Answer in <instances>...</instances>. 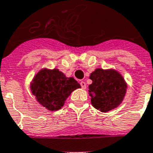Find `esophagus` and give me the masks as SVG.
<instances>
[{
    "mask_svg": "<svg viewBox=\"0 0 153 153\" xmlns=\"http://www.w3.org/2000/svg\"><path fill=\"white\" fill-rule=\"evenodd\" d=\"M80 85H81L83 89H86V83L84 81H81L80 82Z\"/></svg>",
    "mask_w": 153,
    "mask_h": 153,
    "instance_id": "1",
    "label": "esophagus"
}]
</instances>
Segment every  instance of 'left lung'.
<instances>
[{"instance_id": "obj_1", "label": "left lung", "mask_w": 153, "mask_h": 153, "mask_svg": "<svg viewBox=\"0 0 153 153\" xmlns=\"http://www.w3.org/2000/svg\"><path fill=\"white\" fill-rule=\"evenodd\" d=\"M93 83L88 86L91 103L102 112H108L118 107L125 98L127 83L115 69L97 68L89 76Z\"/></svg>"}]
</instances>
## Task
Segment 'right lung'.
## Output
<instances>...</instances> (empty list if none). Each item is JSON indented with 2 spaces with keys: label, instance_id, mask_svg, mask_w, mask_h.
<instances>
[{
  "label": "right lung",
  "instance_id": "add662e5",
  "mask_svg": "<svg viewBox=\"0 0 153 153\" xmlns=\"http://www.w3.org/2000/svg\"><path fill=\"white\" fill-rule=\"evenodd\" d=\"M79 88L73 77H66L58 69H42L30 83V90L37 102L51 111L60 110L71 93Z\"/></svg>",
  "mask_w": 153,
  "mask_h": 153
}]
</instances>
